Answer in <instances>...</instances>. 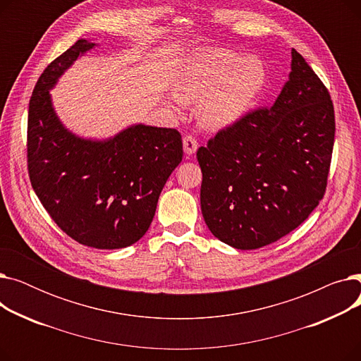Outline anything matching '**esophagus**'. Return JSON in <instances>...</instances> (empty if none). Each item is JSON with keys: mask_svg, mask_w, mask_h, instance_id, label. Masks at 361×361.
<instances>
[{"mask_svg": "<svg viewBox=\"0 0 361 361\" xmlns=\"http://www.w3.org/2000/svg\"><path fill=\"white\" fill-rule=\"evenodd\" d=\"M183 147H184L185 155H193L195 152L197 150V147H199V143H197V140H196L195 136L187 135V136H184V139H183Z\"/></svg>", "mask_w": 361, "mask_h": 361, "instance_id": "obj_1", "label": "esophagus"}]
</instances>
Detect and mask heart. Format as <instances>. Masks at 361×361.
Wrapping results in <instances>:
<instances>
[{"label": "heart", "mask_w": 361, "mask_h": 361, "mask_svg": "<svg viewBox=\"0 0 361 361\" xmlns=\"http://www.w3.org/2000/svg\"><path fill=\"white\" fill-rule=\"evenodd\" d=\"M268 71L255 55L224 48L196 52L176 82V101H199V118L219 130L238 123L267 85Z\"/></svg>", "instance_id": "heart-1"}]
</instances>
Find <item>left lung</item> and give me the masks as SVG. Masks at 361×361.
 Returning <instances> with one entry per match:
<instances>
[{"label": "left lung", "instance_id": "8db88e82", "mask_svg": "<svg viewBox=\"0 0 361 361\" xmlns=\"http://www.w3.org/2000/svg\"><path fill=\"white\" fill-rule=\"evenodd\" d=\"M291 56L288 80L274 105L247 114L197 150L204 222L238 250L290 234L325 195L334 105L306 60L295 49Z\"/></svg>", "mask_w": 361, "mask_h": 361}]
</instances>
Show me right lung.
Returning a JSON list of instances; mask_svg holds the SVG:
<instances>
[{"mask_svg":"<svg viewBox=\"0 0 361 361\" xmlns=\"http://www.w3.org/2000/svg\"><path fill=\"white\" fill-rule=\"evenodd\" d=\"M97 47L79 39L41 74L29 102L27 164L33 190L55 224L87 247L114 250L149 230L162 188L183 159V142L176 128L142 123L105 139L64 126L51 90Z\"/></svg>","mask_w":361,"mask_h":361,"instance_id":"right-lung-1","label":"right lung"}]
</instances>
